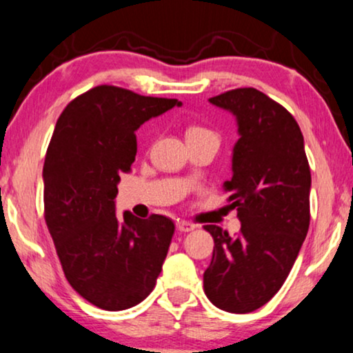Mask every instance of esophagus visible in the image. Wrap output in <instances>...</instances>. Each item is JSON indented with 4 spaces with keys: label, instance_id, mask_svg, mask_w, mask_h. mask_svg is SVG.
I'll list each match as a JSON object with an SVG mask.
<instances>
[{
    "label": "esophagus",
    "instance_id": "esophagus-1",
    "mask_svg": "<svg viewBox=\"0 0 353 353\" xmlns=\"http://www.w3.org/2000/svg\"><path fill=\"white\" fill-rule=\"evenodd\" d=\"M176 230L181 231V233H190V231L194 230V225L188 221H176Z\"/></svg>",
    "mask_w": 353,
    "mask_h": 353
}]
</instances>
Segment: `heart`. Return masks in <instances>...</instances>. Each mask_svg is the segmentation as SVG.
Returning <instances> with one entry per match:
<instances>
[{"label":"heart","instance_id":"1","mask_svg":"<svg viewBox=\"0 0 353 353\" xmlns=\"http://www.w3.org/2000/svg\"><path fill=\"white\" fill-rule=\"evenodd\" d=\"M193 137H216L213 132L208 130V128L203 127H190L186 130V139H193Z\"/></svg>","mask_w":353,"mask_h":353}]
</instances>
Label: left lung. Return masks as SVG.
<instances>
[{"mask_svg":"<svg viewBox=\"0 0 353 353\" xmlns=\"http://www.w3.org/2000/svg\"><path fill=\"white\" fill-rule=\"evenodd\" d=\"M238 127L225 188L238 210L241 233L205 230L214 250L203 274L206 297L218 309L248 314L279 291L307 236L310 168L294 117L266 94L244 87L211 97Z\"/></svg>","mask_w":353,"mask_h":353,"instance_id":"1","label":"left lung"}]
</instances>
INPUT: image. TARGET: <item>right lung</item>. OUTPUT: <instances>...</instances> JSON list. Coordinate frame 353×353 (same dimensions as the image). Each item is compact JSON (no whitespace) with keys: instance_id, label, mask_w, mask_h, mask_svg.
<instances>
[{"instance_id":"right-lung-1","label":"right lung","mask_w":353,"mask_h":353,"mask_svg":"<svg viewBox=\"0 0 353 353\" xmlns=\"http://www.w3.org/2000/svg\"><path fill=\"white\" fill-rule=\"evenodd\" d=\"M175 105L181 102L99 85L57 119L43 168L44 216L65 279L99 309L142 302L167 258L172 219L130 211L119 219L115 196L120 173L135 160V132Z\"/></svg>"}]
</instances>
